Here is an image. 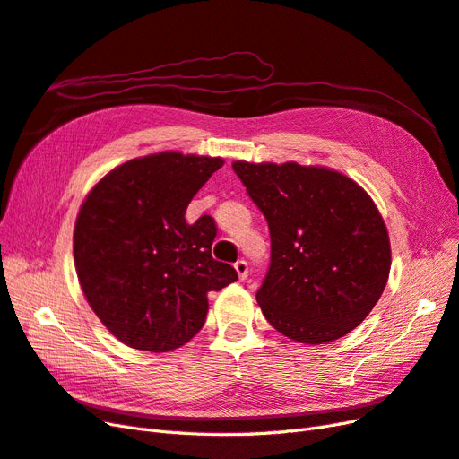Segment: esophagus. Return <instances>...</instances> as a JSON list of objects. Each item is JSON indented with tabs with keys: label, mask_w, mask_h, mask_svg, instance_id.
I'll use <instances>...</instances> for the list:
<instances>
[{
	"label": "esophagus",
	"mask_w": 459,
	"mask_h": 459,
	"mask_svg": "<svg viewBox=\"0 0 459 459\" xmlns=\"http://www.w3.org/2000/svg\"><path fill=\"white\" fill-rule=\"evenodd\" d=\"M235 270H238L239 280H247V275H248V264H247V260H238V262H235Z\"/></svg>",
	"instance_id": "obj_1"
}]
</instances>
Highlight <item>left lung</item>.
<instances>
[{"label":"left lung","mask_w":459,"mask_h":459,"mask_svg":"<svg viewBox=\"0 0 459 459\" xmlns=\"http://www.w3.org/2000/svg\"><path fill=\"white\" fill-rule=\"evenodd\" d=\"M270 230L256 300L285 337L324 344L373 310L391 270L385 221L351 178L317 166L233 162Z\"/></svg>","instance_id":"1"}]
</instances>
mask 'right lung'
I'll list each match as a JSON object with an SVG mask.
<instances>
[{"label":"right lung","mask_w":459,"mask_h":459,"mask_svg":"<svg viewBox=\"0 0 459 459\" xmlns=\"http://www.w3.org/2000/svg\"><path fill=\"white\" fill-rule=\"evenodd\" d=\"M221 159L159 152L124 162L80 208L74 264L91 310L137 351L179 349L201 331L206 295L238 280L212 258L216 224L186 211Z\"/></svg>","instance_id":"1"}]
</instances>
